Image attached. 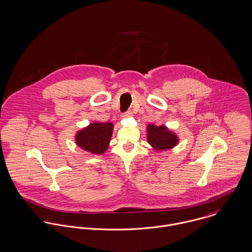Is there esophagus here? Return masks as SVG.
I'll return each mask as SVG.
<instances>
[{"instance_id": "1", "label": "esophagus", "mask_w": 252, "mask_h": 252, "mask_svg": "<svg viewBox=\"0 0 252 252\" xmlns=\"http://www.w3.org/2000/svg\"><path fill=\"white\" fill-rule=\"evenodd\" d=\"M130 116H132V112H126L122 115L123 118H127V117H130Z\"/></svg>"}]
</instances>
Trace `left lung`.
I'll return each mask as SVG.
<instances>
[{
  "mask_svg": "<svg viewBox=\"0 0 252 252\" xmlns=\"http://www.w3.org/2000/svg\"><path fill=\"white\" fill-rule=\"evenodd\" d=\"M147 141L157 151H164L175 147L179 142L178 136L166 126L147 125Z\"/></svg>",
  "mask_w": 252,
  "mask_h": 252,
  "instance_id": "1",
  "label": "left lung"
}]
</instances>
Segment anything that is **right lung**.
I'll return each mask as SVG.
<instances>
[{
  "instance_id": "add662e5",
  "label": "right lung",
  "mask_w": 252,
  "mask_h": 252,
  "mask_svg": "<svg viewBox=\"0 0 252 252\" xmlns=\"http://www.w3.org/2000/svg\"><path fill=\"white\" fill-rule=\"evenodd\" d=\"M114 124L111 122H93L78 131L76 144L87 152L101 155L107 151L113 136Z\"/></svg>"
}]
</instances>
